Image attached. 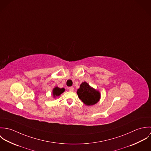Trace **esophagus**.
<instances>
[{
  "instance_id": "esophagus-1",
  "label": "esophagus",
  "mask_w": 151,
  "mask_h": 151,
  "mask_svg": "<svg viewBox=\"0 0 151 151\" xmlns=\"http://www.w3.org/2000/svg\"><path fill=\"white\" fill-rule=\"evenodd\" d=\"M68 90H69L70 91H74V88H73V86L68 87Z\"/></svg>"
}]
</instances>
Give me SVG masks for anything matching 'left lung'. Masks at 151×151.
I'll list each match as a JSON object with an SVG mask.
<instances>
[{
	"mask_svg": "<svg viewBox=\"0 0 151 151\" xmlns=\"http://www.w3.org/2000/svg\"><path fill=\"white\" fill-rule=\"evenodd\" d=\"M79 98L86 105L96 104L100 99V93L89 86L86 82L83 83L77 92Z\"/></svg>",
	"mask_w": 151,
	"mask_h": 151,
	"instance_id": "8db88e82",
	"label": "left lung"
}]
</instances>
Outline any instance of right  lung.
I'll return each mask as SVG.
<instances>
[{"label":"right lung","instance_id":"obj_1","mask_svg":"<svg viewBox=\"0 0 151 151\" xmlns=\"http://www.w3.org/2000/svg\"><path fill=\"white\" fill-rule=\"evenodd\" d=\"M65 91V88H59L58 87H56L53 90V95L54 96H59Z\"/></svg>","mask_w":151,"mask_h":151}]
</instances>
